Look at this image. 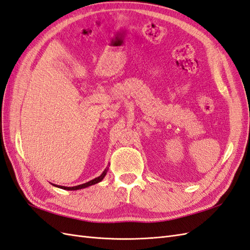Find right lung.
<instances>
[{"mask_svg":"<svg viewBox=\"0 0 250 250\" xmlns=\"http://www.w3.org/2000/svg\"><path fill=\"white\" fill-rule=\"evenodd\" d=\"M106 172H107V170L105 169L104 172H102V174L100 175V176H98V177H96V178H94V180H92V181H89V182H87V183H85V184H82V185H79V186H75V187H64V186H57V187H59V188H61V189H64V190H78V189H82V188H85V187H88V186H92V185H95V184H97V183H99V182H101L102 180H104V177L105 176V174H106ZM54 186H56V185H54Z\"/></svg>","mask_w":250,"mask_h":250,"instance_id":"obj_1","label":"right lung"}]
</instances>
